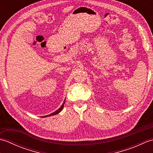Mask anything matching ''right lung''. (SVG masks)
I'll return each mask as SVG.
<instances>
[{
	"instance_id": "add662e5",
	"label": "right lung",
	"mask_w": 153,
	"mask_h": 153,
	"mask_svg": "<svg viewBox=\"0 0 153 153\" xmlns=\"http://www.w3.org/2000/svg\"><path fill=\"white\" fill-rule=\"evenodd\" d=\"M64 102H65V100H64ZM64 103L62 104V105L61 106H60V108H58L56 111H55V112H53L52 114H49V115H47V116H44V117H47V116H54V115H56V114H58V113H59L62 110V108H63V107H64Z\"/></svg>"
}]
</instances>
